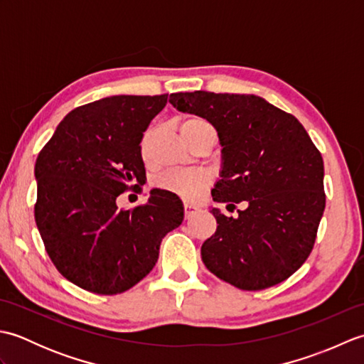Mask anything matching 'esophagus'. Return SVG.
<instances>
[{"label": "esophagus", "instance_id": "1", "mask_svg": "<svg viewBox=\"0 0 364 364\" xmlns=\"http://www.w3.org/2000/svg\"><path fill=\"white\" fill-rule=\"evenodd\" d=\"M198 211V206L197 205H192V203H184V215H186V219L192 218V214Z\"/></svg>", "mask_w": 364, "mask_h": 364}]
</instances>
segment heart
<instances>
[{
	"label": "heart",
	"instance_id": "heart-1",
	"mask_svg": "<svg viewBox=\"0 0 364 364\" xmlns=\"http://www.w3.org/2000/svg\"><path fill=\"white\" fill-rule=\"evenodd\" d=\"M180 129L188 144L205 131H214L211 123L198 115L184 119ZM156 184L158 188L172 192L184 200H196L211 184V175L198 168H172L162 173Z\"/></svg>",
	"mask_w": 364,
	"mask_h": 364
}]
</instances>
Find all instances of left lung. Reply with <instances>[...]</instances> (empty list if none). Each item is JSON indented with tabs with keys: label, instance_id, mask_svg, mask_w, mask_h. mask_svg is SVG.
<instances>
[{
	"label": "left lung",
	"instance_id": "obj_1",
	"mask_svg": "<svg viewBox=\"0 0 364 364\" xmlns=\"http://www.w3.org/2000/svg\"><path fill=\"white\" fill-rule=\"evenodd\" d=\"M168 102L218 131L223 168L214 202L249 205L236 219L213 208L218 228L202 245L205 266L244 291L284 282L310 257L326 210L321 151L294 115L257 95L196 90Z\"/></svg>",
	"mask_w": 364,
	"mask_h": 364
}]
</instances>
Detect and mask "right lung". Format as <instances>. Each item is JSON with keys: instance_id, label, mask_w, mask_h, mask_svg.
<instances>
[{"instance_id": "obj_1", "label": "right lung", "mask_w": 364, "mask_h": 364, "mask_svg": "<svg viewBox=\"0 0 364 364\" xmlns=\"http://www.w3.org/2000/svg\"><path fill=\"white\" fill-rule=\"evenodd\" d=\"M167 95H115L75 107L36 161L34 218L45 250L68 282L94 294L125 292L150 274L159 245L183 222L181 200L153 189L149 202L115 200L145 178L141 141Z\"/></svg>"}]
</instances>
